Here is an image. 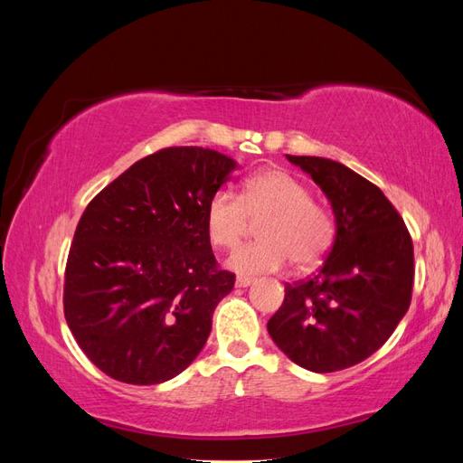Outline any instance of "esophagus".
Returning <instances> with one entry per match:
<instances>
[{
	"label": "esophagus",
	"instance_id": "34e87169",
	"mask_svg": "<svg viewBox=\"0 0 463 463\" xmlns=\"http://www.w3.org/2000/svg\"><path fill=\"white\" fill-rule=\"evenodd\" d=\"M253 282H255V279L249 278V276H237L235 278V288H247V286H250Z\"/></svg>",
	"mask_w": 463,
	"mask_h": 463
}]
</instances>
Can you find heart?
Instances as JSON below:
<instances>
[{
    "mask_svg": "<svg viewBox=\"0 0 463 463\" xmlns=\"http://www.w3.org/2000/svg\"><path fill=\"white\" fill-rule=\"evenodd\" d=\"M249 218L259 222L260 240L243 245L228 266L240 274L276 272L293 260L311 269L328 253L334 222L325 204L309 197L298 177L286 170H262L245 179L240 197L228 189L210 197L204 213L206 233L218 249H233L245 233Z\"/></svg>",
    "mask_w": 463,
    "mask_h": 463,
    "instance_id": "obj_1",
    "label": "heart"
}]
</instances>
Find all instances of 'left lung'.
<instances>
[{"label":"left lung","instance_id":"1","mask_svg":"<svg viewBox=\"0 0 463 463\" xmlns=\"http://www.w3.org/2000/svg\"><path fill=\"white\" fill-rule=\"evenodd\" d=\"M286 158L326 194L335 237L315 276L286 284L269 334L299 367L342 371L371 357L408 313L413 243L398 210L371 181L330 158Z\"/></svg>","mask_w":463,"mask_h":463}]
</instances>
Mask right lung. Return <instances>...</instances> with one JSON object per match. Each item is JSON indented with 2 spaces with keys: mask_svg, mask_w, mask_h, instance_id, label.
<instances>
[{
  "mask_svg": "<svg viewBox=\"0 0 463 463\" xmlns=\"http://www.w3.org/2000/svg\"><path fill=\"white\" fill-rule=\"evenodd\" d=\"M237 162L172 146L135 162L82 213L63 288L67 326L94 365L128 384H160L204 347L235 276L206 233L210 197Z\"/></svg>",
  "mask_w": 463,
  "mask_h": 463,
  "instance_id": "1",
  "label": "right lung"
}]
</instances>
